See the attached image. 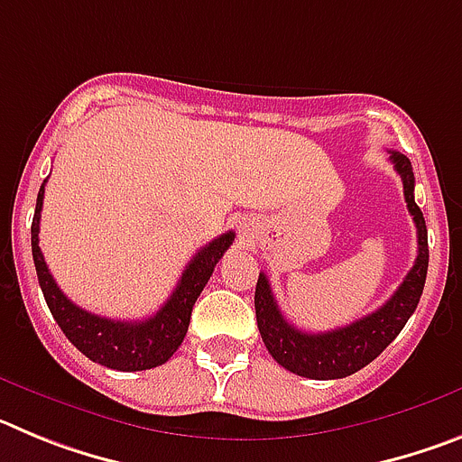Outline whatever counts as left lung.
Wrapping results in <instances>:
<instances>
[{"instance_id":"8db88e82","label":"left lung","mask_w":462,"mask_h":462,"mask_svg":"<svg viewBox=\"0 0 462 462\" xmlns=\"http://www.w3.org/2000/svg\"><path fill=\"white\" fill-rule=\"evenodd\" d=\"M405 189L407 210L416 224L419 254L393 296L373 314L326 333H305L282 317L271 291L268 277L259 273L254 291L256 324L268 354L289 373L308 379H342L373 363L395 340L402 326L414 314L423 293L428 273V231L421 208L414 203V171L411 162L400 152H391Z\"/></svg>"}]
</instances>
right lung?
<instances>
[{
    "label": "right lung",
    "instance_id": "1",
    "mask_svg": "<svg viewBox=\"0 0 462 462\" xmlns=\"http://www.w3.org/2000/svg\"><path fill=\"white\" fill-rule=\"evenodd\" d=\"M43 191H46V180L36 196V210L34 219H32V256H34L43 298L69 342L79 352H83L89 361L101 363L106 368L122 370V373L150 370L169 361L185 340L191 308H194L196 298L201 296L217 261L228 250V245L234 243V231H226L199 250V254L187 263L175 291L157 310V314L143 321L108 319V317H99V314H92L71 303L62 293V289L57 287V282L52 280L39 247Z\"/></svg>",
    "mask_w": 462,
    "mask_h": 462
}]
</instances>
